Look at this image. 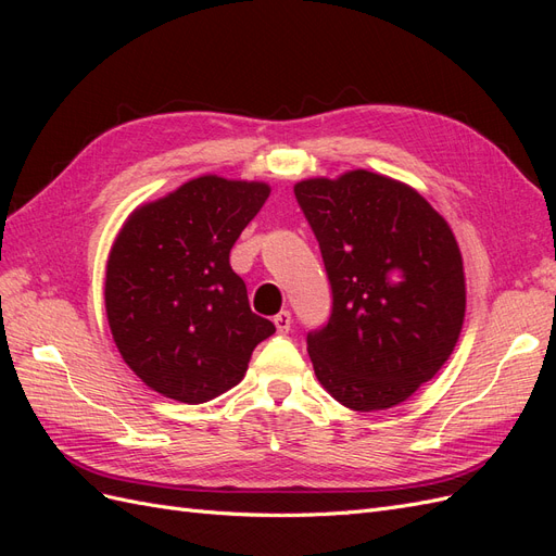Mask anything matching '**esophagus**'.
Instances as JSON below:
<instances>
[{"mask_svg": "<svg viewBox=\"0 0 556 556\" xmlns=\"http://www.w3.org/2000/svg\"><path fill=\"white\" fill-rule=\"evenodd\" d=\"M274 325H276V329H278L280 333H288L290 327H292V315H290V311H280V313L274 317Z\"/></svg>", "mask_w": 556, "mask_h": 556, "instance_id": "esophagus-1", "label": "esophagus"}]
</instances>
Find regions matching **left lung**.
Listing matches in <instances>:
<instances>
[{
	"mask_svg": "<svg viewBox=\"0 0 556 556\" xmlns=\"http://www.w3.org/2000/svg\"><path fill=\"white\" fill-rule=\"evenodd\" d=\"M294 194L333 294L327 327L308 333L315 376L345 408H394L441 371L459 341L457 239L422 194L382 174L306 178Z\"/></svg>",
	"mask_w": 556,
	"mask_h": 556,
	"instance_id": "8db88e82",
	"label": "left lung"
}]
</instances>
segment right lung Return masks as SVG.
Returning <instances> with one entry per match:
<instances>
[{"mask_svg":"<svg viewBox=\"0 0 556 556\" xmlns=\"http://www.w3.org/2000/svg\"><path fill=\"white\" fill-rule=\"evenodd\" d=\"M271 188L206 174L137 206L106 262V317L125 364L150 390L206 403L239 384L276 331L250 311L229 250Z\"/></svg>","mask_w":556,"mask_h":556,"instance_id":"add662e5","label":"right lung"}]
</instances>
